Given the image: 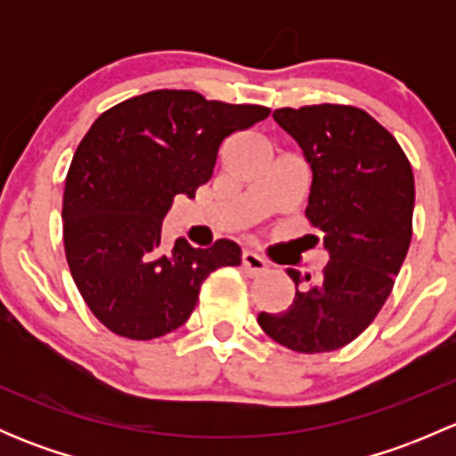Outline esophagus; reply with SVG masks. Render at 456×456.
Wrapping results in <instances>:
<instances>
[{
    "instance_id": "1",
    "label": "esophagus",
    "mask_w": 456,
    "mask_h": 456,
    "mask_svg": "<svg viewBox=\"0 0 456 456\" xmlns=\"http://www.w3.org/2000/svg\"><path fill=\"white\" fill-rule=\"evenodd\" d=\"M242 269L249 275H262L269 271V262L262 256L254 254V251H245V254H242Z\"/></svg>"
}]
</instances>
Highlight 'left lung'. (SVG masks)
I'll return each instance as SVG.
<instances>
[{
    "label": "left lung",
    "instance_id": "obj_1",
    "mask_svg": "<svg viewBox=\"0 0 456 456\" xmlns=\"http://www.w3.org/2000/svg\"><path fill=\"white\" fill-rule=\"evenodd\" d=\"M273 118L305 151L314 172L306 218L330 260L320 278L289 275V311L260 314L271 339L296 353H329L364 333L393 291L412 238L415 178L384 126L353 105L280 108Z\"/></svg>",
    "mask_w": 456,
    "mask_h": 456
}]
</instances>
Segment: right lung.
<instances>
[{"mask_svg": "<svg viewBox=\"0 0 456 456\" xmlns=\"http://www.w3.org/2000/svg\"><path fill=\"white\" fill-rule=\"evenodd\" d=\"M271 114L262 105L154 90L105 110L72 156L63 190V247L87 309L112 333L156 339L190 320L202 282L240 265V247L163 242L174 196L194 199L227 136Z\"/></svg>", "mask_w": 456, "mask_h": 456, "instance_id": "obj_1", "label": "right lung"}]
</instances>
